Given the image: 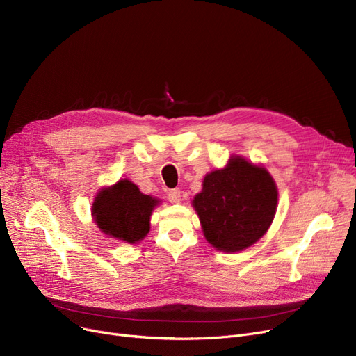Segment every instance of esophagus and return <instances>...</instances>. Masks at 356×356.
I'll list each match as a JSON object with an SVG mask.
<instances>
[{
    "instance_id": "34e87169",
    "label": "esophagus",
    "mask_w": 356,
    "mask_h": 356,
    "mask_svg": "<svg viewBox=\"0 0 356 356\" xmlns=\"http://www.w3.org/2000/svg\"><path fill=\"white\" fill-rule=\"evenodd\" d=\"M180 200H181L180 189H172L170 192H168V202L173 204H177V203H180Z\"/></svg>"
}]
</instances>
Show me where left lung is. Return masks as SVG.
<instances>
[{"label": "left lung", "mask_w": 356, "mask_h": 356, "mask_svg": "<svg viewBox=\"0 0 356 356\" xmlns=\"http://www.w3.org/2000/svg\"><path fill=\"white\" fill-rule=\"evenodd\" d=\"M277 203V184L267 168L232 156L225 167L204 176L192 207L204 239L215 250L232 254L267 234Z\"/></svg>", "instance_id": "left-lung-1"}]
</instances>
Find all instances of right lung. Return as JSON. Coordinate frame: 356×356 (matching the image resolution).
Returning <instances> with one entry per match:
<instances>
[{"label":"right lung","mask_w":356,"mask_h":356,"mask_svg":"<svg viewBox=\"0 0 356 356\" xmlns=\"http://www.w3.org/2000/svg\"><path fill=\"white\" fill-rule=\"evenodd\" d=\"M160 203V199L141 193L131 180L121 179L97 193L90 212L101 232L127 244H138L149 232V219Z\"/></svg>","instance_id":"obj_1"}]
</instances>
